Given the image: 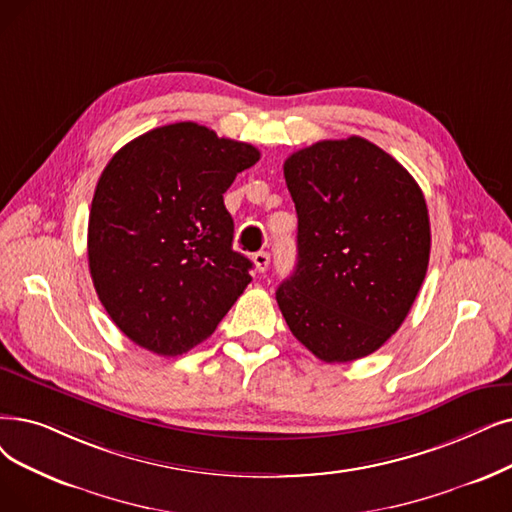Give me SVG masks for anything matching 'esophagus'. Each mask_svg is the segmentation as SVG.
<instances>
[{
    "mask_svg": "<svg viewBox=\"0 0 512 512\" xmlns=\"http://www.w3.org/2000/svg\"><path fill=\"white\" fill-rule=\"evenodd\" d=\"M253 263H255L257 272H259V274H263L265 270H268V265H270V253H265V251L255 253V255H253Z\"/></svg>",
    "mask_w": 512,
    "mask_h": 512,
    "instance_id": "1",
    "label": "esophagus"
}]
</instances>
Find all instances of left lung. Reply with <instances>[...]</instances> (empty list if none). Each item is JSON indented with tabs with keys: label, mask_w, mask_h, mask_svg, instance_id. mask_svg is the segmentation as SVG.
Returning <instances> with one entry per match:
<instances>
[{
	"label": "left lung",
	"mask_w": 512,
	"mask_h": 512,
	"mask_svg": "<svg viewBox=\"0 0 512 512\" xmlns=\"http://www.w3.org/2000/svg\"><path fill=\"white\" fill-rule=\"evenodd\" d=\"M297 209V270L276 301L322 362L374 353L402 326L427 276L429 211L414 177L376 144L322 140L284 161Z\"/></svg>",
	"instance_id": "1"
}]
</instances>
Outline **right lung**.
Segmentation results:
<instances>
[{
	"label": "right lung",
	"mask_w": 512,
	"mask_h": 512,
	"mask_svg": "<svg viewBox=\"0 0 512 512\" xmlns=\"http://www.w3.org/2000/svg\"><path fill=\"white\" fill-rule=\"evenodd\" d=\"M259 157L251 144L184 121L144 133L108 161L87 259L98 299L127 339L182 355L213 335L253 268L232 249L224 192Z\"/></svg>",
	"instance_id": "obj_1"
}]
</instances>
